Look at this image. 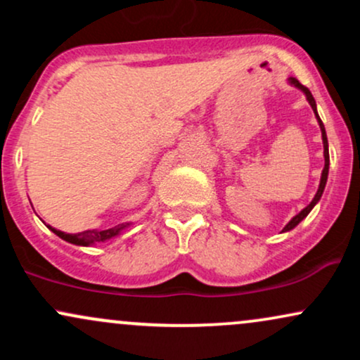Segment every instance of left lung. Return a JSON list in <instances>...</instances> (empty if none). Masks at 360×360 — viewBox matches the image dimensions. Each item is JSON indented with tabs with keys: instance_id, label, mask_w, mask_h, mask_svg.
<instances>
[{
	"instance_id": "left-lung-1",
	"label": "left lung",
	"mask_w": 360,
	"mask_h": 360,
	"mask_svg": "<svg viewBox=\"0 0 360 360\" xmlns=\"http://www.w3.org/2000/svg\"><path fill=\"white\" fill-rule=\"evenodd\" d=\"M288 82L291 86H295V88H298L300 91H303V94L304 96H307V101L309 103V106H311V110H313V113H315V117H316V122H318V125H320V130H321V140H323V157H325V167H323V171H321V177H320V186H318V191H316V194H315V198H313L311 200V203H309L307 208H303L301 210V212L296 214V217H292L291 220H289V223L286 226H284L283 229V232H289V230H292L295 229L296 225H298L300 221H303L304 218L308 217V213L311 212L313 208H315V205L318 203V201H320V198H321V194H323V189H325V184H326V179H328V167H330V155H328V139H326V131H325V127H323V123H321V120H320V117H318V111H316V101H315V98H313V94L309 93V89L307 88V86H303L301 84V82L296 79V77H288Z\"/></svg>"
}]
</instances>
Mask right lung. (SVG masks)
Wrapping results in <instances>:
<instances>
[{
	"instance_id": "right-lung-1",
	"label": "right lung",
	"mask_w": 360,
	"mask_h": 360,
	"mask_svg": "<svg viewBox=\"0 0 360 360\" xmlns=\"http://www.w3.org/2000/svg\"><path fill=\"white\" fill-rule=\"evenodd\" d=\"M130 225H131V221L130 223H122V225L113 226V229H106V230H96V229H94V230H86V232H79V233H65V232H60V230L53 229V226H51V225H47V226L52 230L53 233L57 235V237H60L62 240L74 243V245L91 247V245H94V243L106 242V240H111V238L118 237V235L122 233L123 230H127Z\"/></svg>"
}]
</instances>
